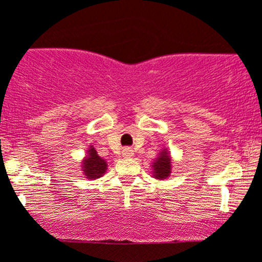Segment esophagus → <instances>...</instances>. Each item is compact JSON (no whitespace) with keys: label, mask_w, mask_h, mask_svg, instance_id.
<instances>
[{"label":"esophagus","mask_w":262,"mask_h":262,"mask_svg":"<svg viewBox=\"0 0 262 262\" xmlns=\"http://www.w3.org/2000/svg\"><path fill=\"white\" fill-rule=\"evenodd\" d=\"M122 155L124 158H132L134 155V151H133V149L132 148H124L122 150Z\"/></svg>","instance_id":"esophagus-1"}]
</instances>
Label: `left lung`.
I'll return each instance as SVG.
<instances>
[{
  "instance_id": "1",
  "label": "left lung",
  "mask_w": 262,
  "mask_h": 262,
  "mask_svg": "<svg viewBox=\"0 0 262 262\" xmlns=\"http://www.w3.org/2000/svg\"><path fill=\"white\" fill-rule=\"evenodd\" d=\"M153 178L158 180H164L169 178L171 173V157L168 149H163L154 160L153 165Z\"/></svg>"
}]
</instances>
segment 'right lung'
<instances>
[{"label": "right lung", "mask_w": 262, "mask_h": 262, "mask_svg": "<svg viewBox=\"0 0 262 262\" xmlns=\"http://www.w3.org/2000/svg\"><path fill=\"white\" fill-rule=\"evenodd\" d=\"M87 154L88 155L82 162V171L84 173L85 178H87V179L94 180L103 177L105 171H107V162H105L104 159H102V158L97 154L96 149L92 145L89 146Z\"/></svg>", "instance_id": "add662e5"}]
</instances>
